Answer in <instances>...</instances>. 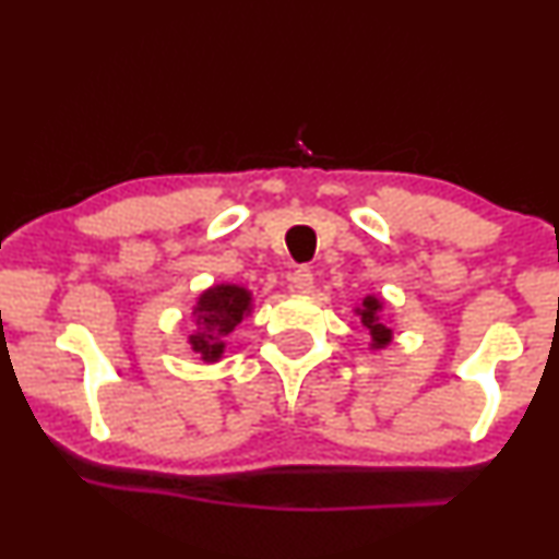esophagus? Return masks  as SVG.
<instances>
[{"label": "esophagus", "mask_w": 559, "mask_h": 559, "mask_svg": "<svg viewBox=\"0 0 559 559\" xmlns=\"http://www.w3.org/2000/svg\"><path fill=\"white\" fill-rule=\"evenodd\" d=\"M292 284L297 292L309 294L314 288V273L309 271V267H299V271H294V275H292Z\"/></svg>", "instance_id": "esophagus-1"}]
</instances>
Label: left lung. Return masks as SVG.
<instances>
[{"mask_svg": "<svg viewBox=\"0 0 559 559\" xmlns=\"http://www.w3.org/2000/svg\"><path fill=\"white\" fill-rule=\"evenodd\" d=\"M378 312H380V301L374 297H367L365 305H361V309H359L361 322H365V325L369 328V335H372L374 348L385 346L390 341V328L378 318Z\"/></svg>", "mask_w": 559, "mask_h": 559, "instance_id": "1", "label": "left lung"}]
</instances>
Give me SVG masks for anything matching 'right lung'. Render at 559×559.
<instances>
[{"mask_svg":"<svg viewBox=\"0 0 559 559\" xmlns=\"http://www.w3.org/2000/svg\"><path fill=\"white\" fill-rule=\"evenodd\" d=\"M247 312H250V292L239 286L207 288L194 307L198 331L190 335L194 352L205 361L218 359L224 354V338L239 325Z\"/></svg>","mask_w":559,"mask_h":559,"instance_id":"add662e5","label":"right lung"}]
</instances>
